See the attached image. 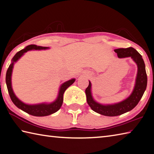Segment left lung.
I'll return each mask as SVG.
<instances>
[{
  "label": "left lung",
  "instance_id": "8db88e82",
  "mask_svg": "<svg viewBox=\"0 0 154 154\" xmlns=\"http://www.w3.org/2000/svg\"><path fill=\"white\" fill-rule=\"evenodd\" d=\"M118 57H131L137 66V72L135 83L132 93L127 98L116 104H102L94 99L91 93V83L89 81V85L85 89L87 102L90 108L96 112L107 116H116L127 112L133 109L140 101L147 88V78L145 65L142 56L137 50L130 47L127 48H118L114 50Z\"/></svg>",
  "mask_w": 154,
  "mask_h": 154
}]
</instances>
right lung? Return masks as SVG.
I'll list each match as a JSON object with an SVG mask.
<instances>
[{
  "label": "right lung",
  "mask_w": 154,
  "mask_h": 154,
  "mask_svg": "<svg viewBox=\"0 0 154 154\" xmlns=\"http://www.w3.org/2000/svg\"><path fill=\"white\" fill-rule=\"evenodd\" d=\"M49 48V47L38 46L36 45H33V44L26 46L24 49L19 51L17 53H16V54L15 56H14L12 60H11V63L10 64L6 73V84L7 87V89L8 91H9L11 99L13 102V104L19 109H21V110L26 112L27 114H31V115L32 116H45L50 115V114L57 112L60 108L61 106L63 104V94L65 93V90L70 85H71L75 81V79H71L67 81V82L63 83V84H61L59 88V90H58L57 99H56L54 102L50 103L44 102L37 104H27L21 101V100L15 96V94L13 90L12 83H11V76H12L13 69L15 63L16 62H17L19 60V58L27 51L33 50H47Z\"/></svg>",
  "instance_id": "obj_1"
}]
</instances>
